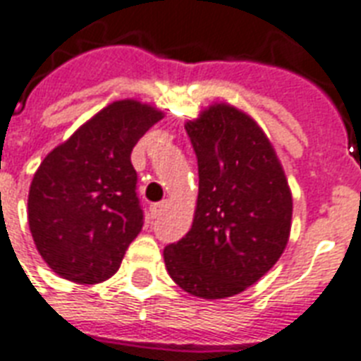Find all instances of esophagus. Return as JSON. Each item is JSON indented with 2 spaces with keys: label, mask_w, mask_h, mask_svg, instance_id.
Masks as SVG:
<instances>
[{
  "label": "esophagus",
  "mask_w": 361,
  "mask_h": 361,
  "mask_svg": "<svg viewBox=\"0 0 361 361\" xmlns=\"http://www.w3.org/2000/svg\"><path fill=\"white\" fill-rule=\"evenodd\" d=\"M166 206H169V202H166V200H163V202H159V204H153V206H152V215H153V217H161V215L164 214V209H166Z\"/></svg>",
  "instance_id": "34e87169"
}]
</instances>
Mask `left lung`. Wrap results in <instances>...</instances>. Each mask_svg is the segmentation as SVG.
I'll use <instances>...</instances> for the list:
<instances>
[{"mask_svg": "<svg viewBox=\"0 0 361 361\" xmlns=\"http://www.w3.org/2000/svg\"><path fill=\"white\" fill-rule=\"evenodd\" d=\"M185 129L198 159L197 209L185 238L164 247V266L192 296H236L285 251L290 187L269 138L243 110L215 103Z\"/></svg>", "mask_w": 361, "mask_h": 361, "instance_id": "1", "label": "left lung"}]
</instances>
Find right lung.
Segmentation results:
<instances>
[{"label": "right lung", "instance_id": "right-lung-1", "mask_svg": "<svg viewBox=\"0 0 361 361\" xmlns=\"http://www.w3.org/2000/svg\"><path fill=\"white\" fill-rule=\"evenodd\" d=\"M163 116L135 99L114 101L44 157L31 180L27 221L54 274L95 285L118 271L144 223L130 152Z\"/></svg>", "mask_w": 361, "mask_h": 361}]
</instances>
